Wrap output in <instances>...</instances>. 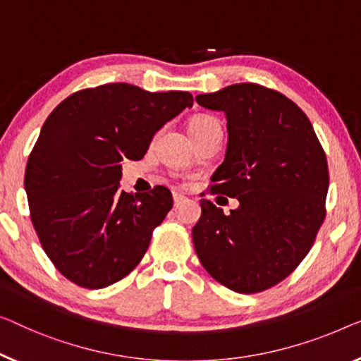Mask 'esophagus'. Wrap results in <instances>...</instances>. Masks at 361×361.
Listing matches in <instances>:
<instances>
[{"instance_id": "1", "label": "esophagus", "mask_w": 361, "mask_h": 361, "mask_svg": "<svg viewBox=\"0 0 361 361\" xmlns=\"http://www.w3.org/2000/svg\"><path fill=\"white\" fill-rule=\"evenodd\" d=\"M185 199H186L185 195H181V192H178V191H173V202H175V206H180V204L185 201Z\"/></svg>"}]
</instances>
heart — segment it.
<instances>
[{
    "label": "heart",
    "instance_id": "heart-1",
    "mask_svg": "<svg viewBox=\"0 0 361 361\" xmlns=\"http://www.w3.org/2000/svg\"><path fill=\"white\" fill-rule=\"evenodd\" d=\"M212 123H217V120L212 116H206V115H199L191 118L190 123H188V131L192 133V131H197V129H201L207 125H212Z\"/></svg>",
    "mask_w": 361,
    "mask_h": 361
}]
</instances>
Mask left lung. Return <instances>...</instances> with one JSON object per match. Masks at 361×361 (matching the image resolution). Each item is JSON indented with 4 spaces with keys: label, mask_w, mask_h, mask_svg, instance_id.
Masks as SVG:
<instances>
[{
    "label": "left lung",
    "mask_w": 361,
    "mask_h": 361,
    "mask_svg": "<svg viewBox=\"0 0 361 361\" xmlns=\"http://www.w3.org/2000/svg\"><path fill=\"white\" fill-rule=\"evenodd\" d=\"M196 102L227 115V154L211 191L240 201L225 215L202 199L192 227L196 255L233 292H264L298 267L324 222V149L303 110L264 85L233 84Z\"/></svg>",
    "instance_id": "left-lung-1"
}]
</instances>
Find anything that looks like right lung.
Returning a JSON list of instances; mask_svg holds the SVG:
<instances>
[{
    "mask_svg": "<svg viewBox=\"0 0 361 361\" xmlns=\"http://www.w3.org/2000/svg\"><path fill=\"white\" fill-rule=\"evenodd\" d=\"M186 106L190 92L115 82L71 94L43 123L24 185L42 248L68 281L104 288L141 262L173 199L160 185L120 191L121 162L142 159L154 134Z\"/></svg>",
    "mask_w": 361,
    "mask_h": 361,
    "instance_id": "add662e5",
    "label": "right lung"
}]
</instances>
